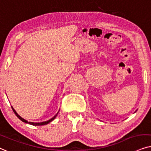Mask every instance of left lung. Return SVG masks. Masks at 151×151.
<instances>
[{
	"label": "left lung",
	"mask_w": 151,
	"mask_h": 151,
	"mask_svg": "<svg viewBox=\"0 0 151 151\" xmlns=\"http://www.w3.org/2000/svg\"><path fill=\"white\" fill-rule=\"evenodd\" d=\"M135 112H136V111H135Z\"/></svg>",
	"instance_id": "obj_1"
}]
</instances>
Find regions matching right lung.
Returning <instances> with one entry per match:
<instances>
[{"label":"right lung","mask_w":151,"mask_h":151,"mask_svg":"<svg viewBox=\"0 0 151 151\" xmlns=\"http://www.w3.org/2000/svg\"><path fill=\"white\" fill-rule=\"evenodd\" d=\"M12 110H13L14 112L16 115H17V117L19 118V119L20 120H21L22 122H25V123H26V124H31V125H33V126H43V125H46V124H47L50 123V122H51L52 121H53V120L55 119V118H56V116H57V114H58V112H58L55 115L53 116V117L51 118V119H49V120H47V121L43 122H28V121H27V120H25V119H23V117H21V116L19 115V114H18L17 112H16V110H15L14 109V108L12 107Z\"/></svg>","instance_id":"1"}]
</instances>
